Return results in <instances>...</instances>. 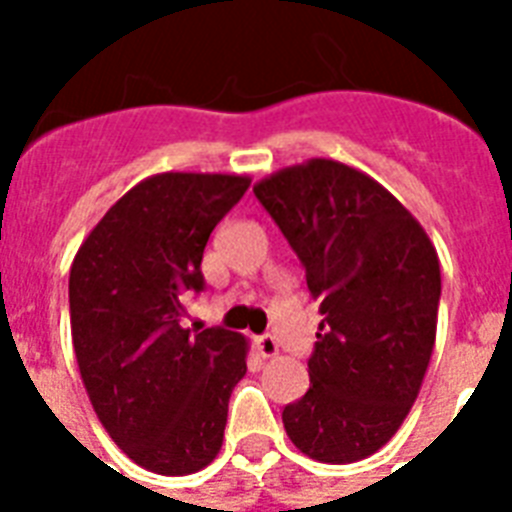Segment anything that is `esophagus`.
Masks as SVG:
<instances>
[{"mask_svg": "<svg viewBox=\"0 0 512 512\" xmlns=\"http://www.w3.org/2000/svg\"><path fill=\"white\" fill-rule=\"evenodd\" d=\"M257 350H260V356L263 358H276L279 356V342H276L273 335L257 337Z\"/></svg>", "mask_w": 512, "mask_h": 512, "instance_id": "34e87169", "label": "esophagus"}]
</instances>
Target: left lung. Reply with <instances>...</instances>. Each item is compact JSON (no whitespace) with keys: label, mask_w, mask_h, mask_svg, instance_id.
<instances>
[{"label":"left lung","mask_w":512,"mask_h":512,"mask_svg":"<svg viewBox=\"0 0 512 512\" xmlns=\"http://www.w3.org/2000/svg\"><path fill=\"white\" fill-rule=\"evenodd\" d=\"M255 196L300 257L321 313L311 388L284 406V430L311 460H364L396 436L428 372L436 247L388 188L335 159L273 172Z\"/></svg>","instance_id":"1"}]
</instances>
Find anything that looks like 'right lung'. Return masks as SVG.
<instances>
[{"label": "right lung", "instance_id": "right-lung-1", "mask_svg": "<svg viewBox=\"0 0 512 512\" xmlns=\"http://www.w3.org/2000/svg\"><path fill=\"white\" fill-rule=\"evenodd\" d=\"M247 175L162 172L124 193L71 265V337L92 409L140 468L188 476L223 446L228 398L247 374V337L180 327L204 289L209 233Z\"/></svg>", "mask_w": 512, "mask_h": 512}]
</instances>
